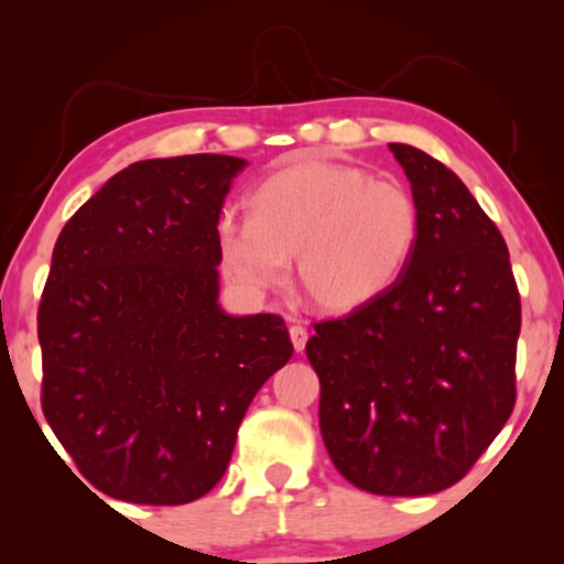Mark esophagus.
<instances>
[{
    "instance_id": "34e87169",
    "label": "esophagus",
    "mask_w": 564,
    "mask_h": 564,
    "mask_svg": "<svg viewBox=\"0 0 564 564\" xmlns=\"http://www.w3.org/2000/svg\"><path fill=\"white\" fill-rule=\"evenodd\" d=\"M289 334H291V345H294L296 352H302L304 345H307V328H304L302 323H294V326L289 328Z\"/></svg>"
}]
</instances>
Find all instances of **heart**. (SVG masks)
I'll use <instances>...</instances> for the list:
<instances>
[{
    "label": "heart",
    "mask_w": 564,
    "mask_h": 564,
    "mask_svg": "<svg viewBox=\"0 0 564 564\" xmlns=\"http://www.w3.org/2000/svg\"><path fill=\"white\" fill-rule=\"evenodd\" d=\"M419 230L416 198L398 180L304 159L254 185L249 217H219L217 254L225 275L249 294L281 289L296 257L307 300L323 313H352L398 281Z\"/></svg>",
    "instance_id": "obj_1"
}]
</instances>
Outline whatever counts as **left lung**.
<instances>
[{"mask_svg":"<svg viewBox=\"0 0 564 564\" xmlns=\"http://www.w3.org/2000/svg\"><path fill=\"white\" fill-rule=\"evenodd\" d=\"M422 215L379 300L313 323L321 435L339 475L377 496H430L475 467L514 411L522 310L509 251L467 185L392 142Z\"/></svg>","mask_w":564,"mask_h":564,"instance_id":"8db88e82","label":"left lung"}]
</instances>
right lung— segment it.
<instances>
[{
  "label": "right lung",
  "instance_id": "obj_1",
  "mask_svg": "<svg viewBox=\"0 0 564 564\" xmlns=\"http://www.w3.org/2000/svg\"><path fill=\"white\" fill-rule=\"evenodd\" d=\"M243 164L138 161L57 236L36 315L42 411L84 480L119 501L209 494L246 408L294 352L281 315L217 304V223Z\"/></svg>",
  "mask_w": 564,
  "mask_h": 564
}]
</instances>
